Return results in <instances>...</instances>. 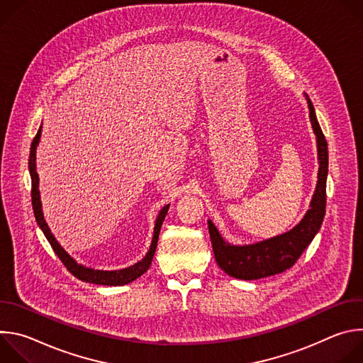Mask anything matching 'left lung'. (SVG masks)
I'll use <instances>...</instances> for the list:
<instances>
[{
    "label": "left lung",
    "mask_w": 363,
    "mask_h": 363,
    "mask_svg": "<svg viewBox=\"0 0 363 363\" xmlns=\"http://www.w3.org/2000/svg\"><path fill=\"white\" fill-rule=\"evenodd\" d=\"M304 96L308 106V118L316 135L319 158L318 185L312 202H310V210H307L303 220L290 231L247 245H233L227 242L213 221L208 220L216 262L231 277L257 280L286 272L298 260L301 252L312 242L322 227L326 213V179L329 165L328 142L318 122L312 100L307 94Z\"/></svg>",
    "instance_id": "obj_1"
}]
</instances>
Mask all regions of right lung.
Wrapping results in <instances>:
<instances>
[{"instance_id":"obj_1","label":"right lung","mask_w":363,"mask_h":363,"mask_svg":"<svg viewBox=\"0 0 363 363\" xmlns=\"http://www.w3.org/2000/svg\"><path fill=\"white\" fill-rule=\"evenodd\" d=\"M40 136H41V126L37 132V135L33 139L31 147H30V158H28V171L31 175V202H33V210H34V217L35 221L38 224V227L41 228V231L44 233L45 238L48 240V242L51 244V248L55 250V252L57 254V257L62 260V263L66 266V269L79 280L82 281H87V283H93V284H101V286H123L128 284L133 280H136L138 277H140L145 272H147L152 258L155 255V251H157V245H158V238H160V231L162 227V223L165 220V216L168 214L169 210V203L165 205L164 208L160 211L157 223H155V228H153V237H152V242L149 247V251L146 252V255L142 258L140 262L135 263L130 267L122 269V270H94L90 267H86L83 264H79L73 257H70V254L67 251H65V248L57 242V240L55 238V235L51 234L44 216H43V210H41V201H40V191H38V174L35 171V150L40 142Z\"/></svg>"}]
</instances>
